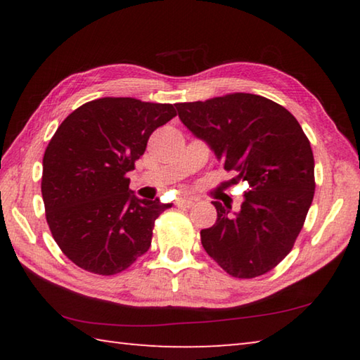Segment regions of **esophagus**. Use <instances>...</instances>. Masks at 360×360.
<instances>
[{"label":"esophagus","instance_id":"1","mask_svg":"<svg viewBox=\"0 0 360 360\" xmlns=\"http://www.w3.org/2000/svg\"><path fill=\"white\" fill-rule=\"evenodd\" d=\"M193 200H191V198H179L178 202H176V206H178V208H191V206H193Z\"/></svg>","mask_w":360,"mask_h":360}]
</instances>
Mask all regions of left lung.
Instances as JSON below:
<instances>
[{
	"label": "left lung",
	"mask_w": 360,
	"mask_h": 360,
	"mask_svg": "<svg viewBox=\"0 0 360 360\" xmlns=\"http://www.w3.org/2000/svg\"><path fill=\"white\" fill-rule=\"evenodd\" d=\"M182 124L214 152L231 184L245 182L240 211L221 202L202 245L229 275L255 278L290 252L314 195V157L300 124L278 103L252 94L174 105Z\"/></svg>",
	"instance_id": "left-lung-1"
}]
</instances>
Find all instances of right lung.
<instances>
[{
	"instance_id": "1",
	"label": "right lung",
	"mask_w": 360,
	"mask_h": 360,
	"mask_svg": "<svg viewBox=\"0 0 360 360\" xmlns=\"http://www.w3.org/2000/svg\"><path fill=\"white\" fill-rule=\"evenodd\" d=\"M174 115L173 105L106 96L57 129L42 158L41 192L53 240L77 266L109 276L148 252L155 219L172 203L138 198L125 174Z\"/></svg>"
}]
</instances>
